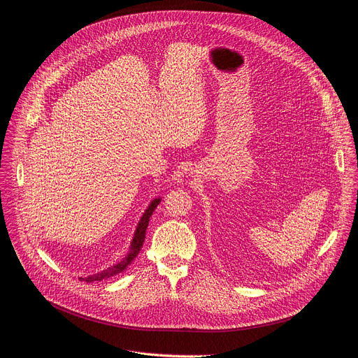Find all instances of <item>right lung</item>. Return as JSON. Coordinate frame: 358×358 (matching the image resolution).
I'll list each match as a JSON object with an SVG mask.
<instances>
[{
	"instance_id": "right-lung-1",
	"label": "right lung",
	"mask_w": 358,
	"mask_h": 358,
	"mask_svg": "<svg viewBox=\"0 0 358 358\" xmlns=\"http://www.w3.org/2000/svg\"><path fill=\"white\" fill-rule=\"evenodd\" d=\"M162 202V198H155L148 209L143 212L142 217L139 219L138 222V226L135 229V233H134V237H132V242H131V246H129V250L127 253V256L121 260L117 262L116 264L96 273V274H92V275H88V277H78L81 281H85V282H92V281H101V280H105V278H109V277H113L119 273H122L128 268L129 264H132V262L138 257L142 246H143V242H145V237H146V230H148V226H149V220H150V216L153 215L155 209L157 208V205Z\"/></svg>"
}]
</instances>
